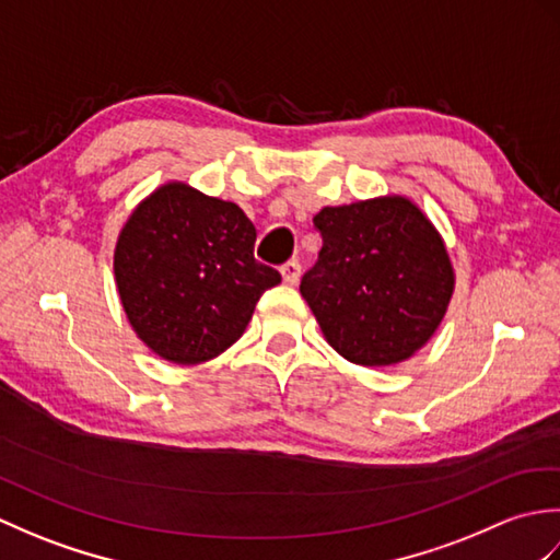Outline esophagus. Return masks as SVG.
Segmentation results:
<instances>
[{
  "label": "esophagus",
  "mask_w": 560,
  "mask_h": 560,
  "mask_svg": "<svg viewBox=\"0 0 560 560\" xmlns=\"http://www.w3.org/2000/svg\"><path fill=\"white\" fill-rule=\"evenodd\" d=\"M281 277H283V281H287V283H291V287H295V283H299V279H301V261L299 259H289L287 265L281 267Z\"/></svg>",
  "instance_id": "1"
}]
</instances>
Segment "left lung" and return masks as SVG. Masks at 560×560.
Returning a JSON list of instances; mask_svg holds the SVG:
<instances>
[{"label": "left lung", "mask_w": 560, "mask_h": 560, "mask_svg": "<svg viewBox=\"0 0 560 560\" xmlns=\"http://www.w3.org/2000/svg\"><path fill=\"white\" fill-rule=\"evenodd\" d=\"M301 293L325 339L359 365L407 361L443 319L455 273L443 237L404 197L325 207Z\"/></svg>", "instance_id": "obj_1"}]
</instances>
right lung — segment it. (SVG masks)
I'll return each instance as SVG.
<instances>
[{
	"instance_id": "1",
	"label": "right lung",
	"mask_w": 560,
	"mask_h": 560,
	"mask_svg": "<svg viewBox=\"0 0 560 560\" xmlns=\"http://www.w3.org/2000/svg\"><path fill=\"white\" fill-rule=\"evenodd\" d=\"M245 211L183 183L156 189L117 237L115 281L139 339L195 365L243 337L259 295L281 273L255 259Z\"/></svg>"
}]
</instances>
